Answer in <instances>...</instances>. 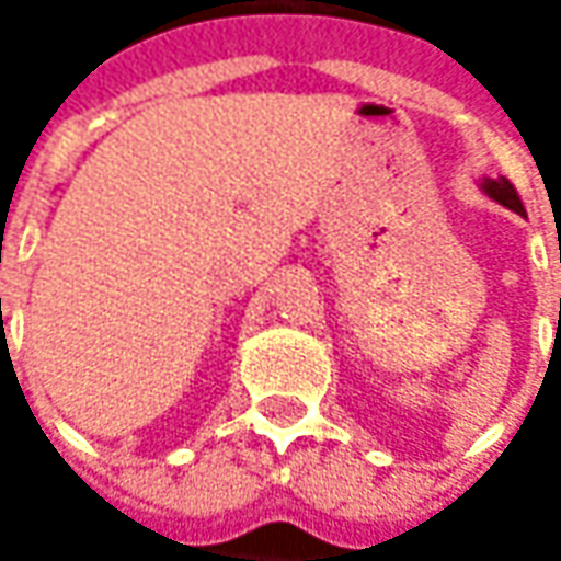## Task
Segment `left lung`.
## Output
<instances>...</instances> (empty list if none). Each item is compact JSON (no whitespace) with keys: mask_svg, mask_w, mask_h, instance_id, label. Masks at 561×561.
I'll return each mask as SVG.
<instances>
[{"mask_svg":"<svg viewBox=\"0 0 561 561\" xmlns=\"http://www.w3.org/2000/svg\"><path fill=\"white\" fill-rule=\"evenodd\" d=\"M484 193L490 199H496L500 205H506L512 211H518V215H525V205L518 199V190L508 184L506 178H496V181H484Z\"/></svg>","mask_w":561,"mask_h":561,"instance_id":"8db88e82","label":"left lung"}]
</instances>
